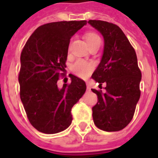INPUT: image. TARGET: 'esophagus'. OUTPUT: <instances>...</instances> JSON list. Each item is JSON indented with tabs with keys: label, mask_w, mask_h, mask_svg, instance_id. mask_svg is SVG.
<instances>
[{
	"label": "esophagus",
	"mask_w": 158,
	"mask_h": 158,
	"mask_svg": "<svg viewBox=\"0 0 158 158\" xmlns=\"http://www.w3.org/2000/svg\"><path fill=\"white\" fill-rule=\"evenodd\" d=\"M87 89L88 90H90V85L89 84H87Z\"/></svg>",
	"instance_id": "34e87169"
}]
</instances>
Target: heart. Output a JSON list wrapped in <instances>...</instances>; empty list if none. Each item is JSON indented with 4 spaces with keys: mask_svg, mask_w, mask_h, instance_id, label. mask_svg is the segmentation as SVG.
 Listing matches in <instances>:
<instances>
[{
    "mask_svg": "<svg viewBox=\"0 0 158 158\" xmlns=\"http://www.w3.org/2000/svg\"><path fill=\"white\" fill-rule=\"evenodd\" d=\"M85 39H86L89 47H91L92 45H94V43H98V42H101L100 37L97 33H93V32L87 33L85 34ZM94 69V65L93 63L84 60L83 59L77 60L71 66L73 73L80 78H86L89 76L93 72Z\"/></svg>",
    "mask_w": 158,
    "mask_h": 158,
    "instance_id": "obj_1",
    "label": "heart"
}]
</instances>
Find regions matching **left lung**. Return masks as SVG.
<instances>
[{
  "mask_svg": "<svg viewBox=\"0 0 158 158\" xmlns=\"http://www.w3.org/2000/svg\"><path fill=\"white\" fill-rule=\"evenodd\" d=\"M104 38V52L92 78L99 85L106 84V93L93 89L98 96L93 119L100 130L114 132L126 127L140 98L141 71L135 49L119 26L102 20H89Z\"/></svg>",
  "mask_w": 158,
  "mask_h": 158,
  "instance_id": "1",
  "label": "left lung"
}]
</instances>
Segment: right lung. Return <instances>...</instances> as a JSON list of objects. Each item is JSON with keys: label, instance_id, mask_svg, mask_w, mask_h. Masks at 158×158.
<instances>
[{"label": "right lung", "instance_id": "obj_1", "mask_svg": "<svg viewBox=\"0 0 158 158\" xmlns=\"http://www.w3.org/2000/svg\"><path fill=\"white\" fill-rule=\"evenodd\" d=\"M86 23L71 20L43 24L21 52L19 96L29 122L39 132L56 134L69 127L72 107L85 93V82L74 75L61 89L57 81L66 68L70 38Z\"/></svg>", "mask_w": 158, "mask_h": 158}]
</instances>
